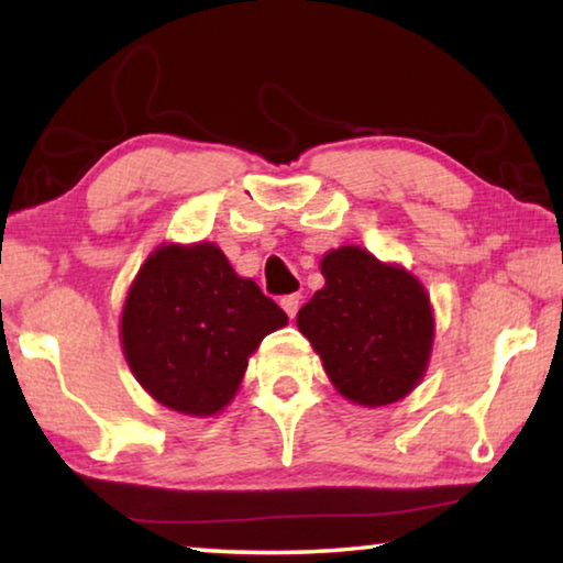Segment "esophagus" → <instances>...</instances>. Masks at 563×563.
<instances>
[{"label": "esophagus", "instance_id": "esophagus-1", "mask_svg": "<svg viewBox=\"0 0 563 563\" xmlns=\"http://www.w3.org/2000/svg\"><path fill=\"white\" fill-rule=\"evenodd\" d=\"M300 295L298 292H292V295H283L280 298V305H283V310L288 312V318H295L298 316V310H300Z\"/></svg>", "mask_w": 563, "mask_h": 563}]
</instances>
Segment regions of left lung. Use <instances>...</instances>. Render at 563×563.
Wrapping results in <instances>:
<instances>
[{
    "instance_id": "8db88e82",
    "label": "left lung",
    "mask_w": 563,
    "mask_h": 563,
    "mask_svg": "<svg viewBox=\"0 0 563 563\" xmlns=\"http://www.w3.org/2000/svg\"><path fill=\"white\" fill-rule=\"evenodd\" d=\"M325 288L298 312V328L342 395L379 407L412 393L432 350L430 298L412 275L355 245L320 265Z\"/></svg>"
}]
</instances>
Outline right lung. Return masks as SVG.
I'll list each match as a JSON object with an SVG mask.
<instances>
[{"label": "right lung", "instance_id": "obj_1", "mask_svg": "<svg viewBox=\"0 0 563 563\" xmlns=\"http://www.w3.org/2000/svg\"><path fill=\"white\" fill-rule=\"evenodd\" d=\"M288 316L211 243L164 245L133 280L121 318L123 355L148 395L208 417L231 402L247 355Z\"/></svg>", "mask_w": 563, "mask_h": 563}]
</instances>
